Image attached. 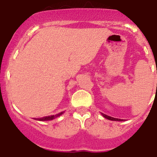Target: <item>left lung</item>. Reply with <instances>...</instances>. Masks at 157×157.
I'll use <instances>...</instances> for the list:
<instances>
[{
	"label": "left lung",
	"mask_w": 157,
	"mask_h": 157,
	"mask_svg": "<svg viewBox=\"0 0 157 157\" xmlns=\"http://www.w3.org/2000/svg\"><path fill=\"white\" fill-rule=\"evenodd\" d=\"M101 114H102V116H103L104 117L106 118V119H108V120H112V121H123V120H120V119H116V118L111 117V116H107V115L103 114V113H101Z\"/></svg>",
	"instance_id": "1"
}]
</instances>
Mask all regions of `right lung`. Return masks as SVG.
<instances>
[{"mask_svg": "<svg viewBox=\"0 0 157 157\" xmlns=\"http://www.w3.org/2000/svg\"><path fill=\"white\" fill-rule=\"evenodd\" d=\"M64 112H62L60 113H58L56 115H52V116H45V117L42 118H37V119H34L36 120H39V121H48V120H52L54 119H56V118L59 117V116H61Z\"/></svg>", "mask_w": 157, "mask_h": 157, "instance_id": "right-lung-1", "label": "right lung"}]
</instances>
